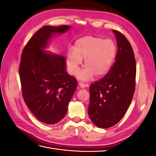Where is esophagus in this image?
Returning <instances> with one entry per match:
<instances>
[{"mask_svg":"<svg viewBox=\"0 0 156 156\" xmlns=\"http://www.w3.org/2000/svg\"><path fill=\"white\" fill-rule=\"evenodd\" d=\"M79 85L81 88H85L86 87H88V84H84V83H83L81 82L79 83Z\"/></svg>","mask_w":156,"mask_h":156,"instance_id":"obj_1","label":"esophagus"}]
</instances>
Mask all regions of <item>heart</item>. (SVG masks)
I'll return each mask as SVG.
<instances>
[{"instance_id": "heart-1", "label": "heart", "mask_w": 156, "mask_h": 156, "mask_svg": "<svg viewBox=\"0 0 156 156\" xmlns=\"http://www.w3.org/2000/svg\"><path fill=\"white\" fill-rule=\"evenodd\" d=\"M116 46L111 40L87 36L77 40L74 44L73 51H69L66 58L69 73L75 75L79 72L84 60L85 68L79 78L87 81L94 75L97 77L105 75L110 70L116 55Z\"/></svg>"}]
</instances>
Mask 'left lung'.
<instances>
[{
    "mask_svg": "<svg viewBox=\"0 0 156 156\" xmlns=\"http://www.w3.org/2000/svg\"><path fill=\"white\" fill-rule=\"evenodd\" d=\"M118 51L109 72L90 86L88 115L96 126L116 124L128 108L135 92L136 62L132 47L120 32L113 30Z\"/></svg>",
    "mask_w": 156,
    "mask_h": 156,
    "instance_id": "8db88e82",
    "label": "left lung"
}]
</instances>
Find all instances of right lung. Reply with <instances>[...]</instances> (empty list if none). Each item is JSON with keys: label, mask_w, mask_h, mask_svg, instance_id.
I'll list each match as a JSON object with an SVG mask.
<instances>
[{"label": "right lung", "mask_w": 156, "mask_h": 156, "mask_svg": "<svg viewBox=\"0 0 156 156\" xmlns=\"http://www.w3.org/2000/svg\"><path fill=\"white\" fill-rule=\"evenodd\" d=\"M70 28L68 25L41 27L22 52L19 72L23 99L33 115L48 124L57 123L66 114L77 81L67 73L62 55L44 49L52 36Z\"/></svg>", "instance_id": "1"}]
</instances>
